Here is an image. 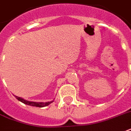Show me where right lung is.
<instances>
[{
	"mask_svg": "<svg viewBox=\"0 0 131 131\" xmlns=\"http://www.w3.org/2000/svg\"><path fill=\"white\" fill-rule=\"evenodd\" d=\"M15 98L17 99L18 101H21V103L26 104V105H28L30 106H34V107H46V106L49 105V104L51 103L52 102H53V101H51L49 102H33V101H26V100L22 98L19 97V96H15Z\"/></svg>",
	"mask_w": 131,
	"mask_h": 131,
	"instance_id": "obj_1",
	"label": "right lung"
}]
</instances>
